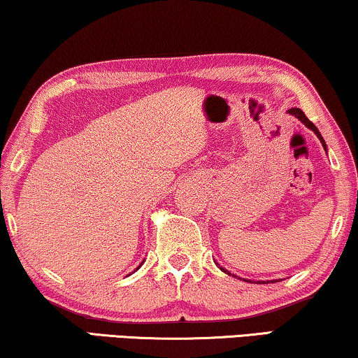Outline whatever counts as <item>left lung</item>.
I'll return each mask as SVG.
<instances>
[{
	"label": "left lung",
	"mask_w": 358,
	"mask_h": 358,
	"mask_svg": "<svg viewBox=\"0 0 358 358\" xmlns=\"http://www.w3.org/2000/svg\"><path fill=\"white\" fill-rule=\"evenodd\" d=\"M287 112H289V114H291V115H294V117H296V119H299V120H301V122H302V124H303V125H306L307 128H310V130H312L313 133H315V135L318 136V140H320V141H322V145H323V148H324V151H327V143H324V140H323V136H322V133H320V131H318V128H317L315 125H313L310 120H308V119H307V117H306V114H303V112H302L301 109H299V108H292V109H289V110H287ZM220 270H222V271H225V273H227V275H230V276H236V275H231V273H230V271H228V270H225V268H223V266H220ZM239 280H241V278H239ZM244 281H248V280H244ZM249 282H252V281H249ZM259 282H260V281H259Z\"/></svg>",
	"instance_id": "obj_1"
}]
</instances>
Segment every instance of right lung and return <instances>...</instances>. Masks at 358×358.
<instances>
[{"label": "right lung", "instance_id": "1", "mask_svg": "<svg viewBox=\"0 0 358 358\" xmlns=\"http://www.w3.org/2000/svg\"><path fill=\"white\" fill-rule=\"evenodd\" d=\"M141 264H143V262H141ZM140 266H141V265H140ZM140 266H138V268H140ZM138 268H136V270H138Z\"/></svg>", "mask_w": 358, "mask_h": 358}]
</instances>
